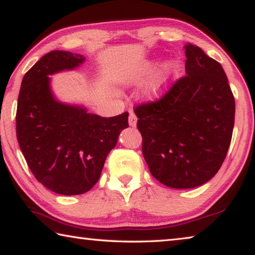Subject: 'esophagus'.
<instances>
[{"label":"esophagus","mask_w":255,"mask_h":255,"mask_svg":"<svg viewBox=\"0 0 255 255\" xmlns=\"http://www.w3.org/2000/svg\"><path fill=\"white\" fill-rule=\"evenodd\" d=\"M128 122H129V126L135 127L136 124H137V117H136V115L132 114V112H130V114H129Z\"/></svg>","instance_id":"34e87169"}]
</instances>
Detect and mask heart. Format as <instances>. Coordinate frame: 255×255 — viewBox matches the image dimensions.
I'll list each match as a JSON object with an SVG mask.
<instances>
[{"label": "heart", "instance_id": "obj_1", "mask_svg": "<svg viewBox=\"0 0 255 255\" xmlns=\"http://www.w3.org/2000/svg\"><path fill=\"white\" fill-rule=\"evenodd\" d=\"M178 70H179V67H178V65H175V64H170L169 67H167V71H169L171 74H175V73L178 72ZM157 89H158V85H155L153 91L156 92Z\"/></svg>", "mask_w": 255, "mask_h": 255}]
</instances>
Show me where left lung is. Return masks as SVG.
Here are the masks:
<instances>
[{"instance_id":"8db88e82","label":"left lung","mask_w":255,"mask_h":255,"mask_svg":"<svg viewBox=\"0 0 255 255\" xmlns=\"http://www.w3.org/2000/svg\"><path fill=\"white\" fill-rule=\"evenodd\" d=\"M185 75L163 96L135 107L141 152L164 185L196 188L221 169L232 140L235 99L217 60L188 44Z\"/></svg>"}]
</instances>
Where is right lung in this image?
Segmentation results:
<instances>
[{
	"label": "right lung",
	"mask_w": 255,
	"mask_h": 255,
	"mask_svg": "<svg viewBox=\"0 0 255 255\" xmlns=\"http://www.w3.org/2000/svg\"><path fill=\"white\" fill-rule=\"evenodd\" d=\"M84 59L62 50L42 56L24 74L16 108V138L30 171L44 187L65 196L82 195L98 182L107 155L128 127V112L103 118L54 99L48 75Z\"/></svg>",
	"instance_id": "obj_1"
}]
</instances>
